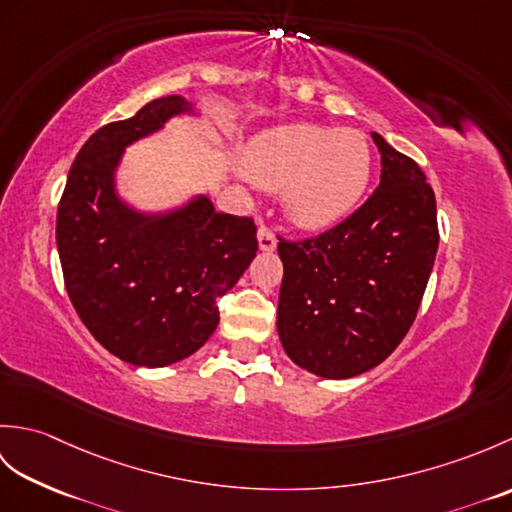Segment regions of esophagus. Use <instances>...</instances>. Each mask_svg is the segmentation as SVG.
Returning <instances> with one entry per match:
<instances>
[{"label":"esophagus","mask_w":512,"mask_h":512,"mask_svg":"<svg viewBox=\"0 0 512 512\" xmlns=\"http://www.w3.org/2000/svg\"><path fill=\"white\" fill-rule=\"evenodd\" d=\"M257 242H259V248L266 250V253H270V250L277 248V237L273 235V231H270L266 224L257 228Z\"/></svg>","instance_id":"obj_1"}]
</instances>
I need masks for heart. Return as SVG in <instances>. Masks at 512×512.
Listing matches in <instances>:
<instances>
[{
  "mask_svg": "<svg viewBox=\"0 0 512 512\" xmlns=\"http://www.w3.org/2000/svg\"><path fill=\"white\" fill-rule=\"evenodd\" d=\"M248 171L268 189H286V211L297 224L328 228L363 200L372 147L358 129L290 123L255 138Z\"/></svg>",
  "mask_w": 512,
  "mask_h": 512,
  "instance_id": "heart-1",
  "label": "heart"
}]
</instances>
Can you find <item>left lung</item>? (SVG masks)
I'll return each instance as SVG.
<instances>
[{"instance_id":"8db88e82","label":"left lung","mask_w":512,"mask_h":512,"mask_svg":"<svg viewBox=\"0 0 512 512\" xmlns=\"http://www.w3.org/2000/svg\"><path fill=\"white\" fill-rule=\"evenodd\" d=\"M380 184L319 237L279 239L277 332L286 354L321 378L380 365L405 339L438 253L436 195L409 156L372 132Z\"/></svg>"}]
</instances>
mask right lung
Here are the masks:
<instances>
[{
  "label": "right lung",
  "instance_id": "obj_1",
  "mask_svg": "<svg viewBox=\"0 0 512 512\" xmlns=\"http://www.w3.org/2000/svg\"><path fill=\"white\" fill-rule=\"evenodd\" d=\"M195 114L184 96H162L136 116L92 134L74 158L57 213L65 288L85 328L136 367H165L198 352L220 323L217 299L257 253L250 217L215 211L209 195L143 213L116 191L125 147Z\"/></svg>",
  "mask_w": 512,
  "mask_h": 512
}]
</instances>
